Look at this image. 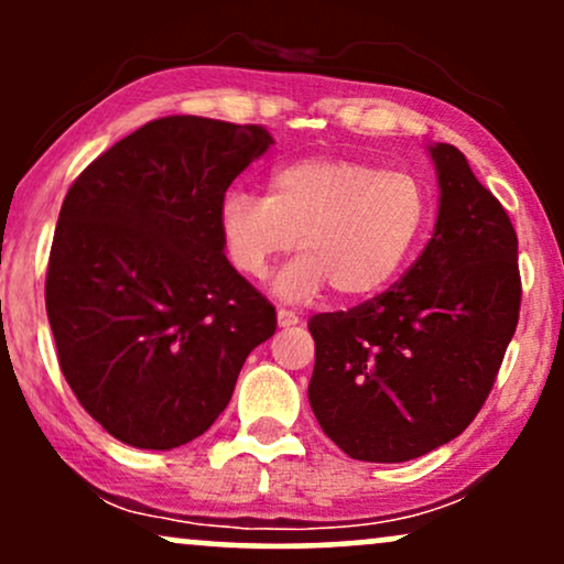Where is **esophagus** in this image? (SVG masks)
<instances>
[{
	"label": "esophagus",
	"mask_w": 564,
	"mask_h": 564,
	"mask_svg": "<svg viewBox=\"0 0 564 564\" xmlns=\"http://www.w3.org/2000/svg\"><path fill=\"white\" fill-rule=\"evenodd\" d=\"M300 323V315L291 313V310H278V326L281 328H291Z\"/></svg>",
	"instance_id": "obj_1"
}]
</instances>
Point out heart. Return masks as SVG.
Here are the masks:
<instances>
[{
  "mask_svg": "<svg viewBox=\"0 0 564 564\" xmlns=\"http://www.w3.org/2000/svg\"><path fill=\"white\" fill-rule=\"evenodd\" d=\"M430 219V191L416 174L307 156L275 166L264 198L230 191L219 200L217 236L230 268L254 281L296 241L302 254L273 283L283 300H313L328 286L341 300H368L411 264Z\"/></svg>",
  "mask_w": 564,
  "mask_h": 564,
  "instance_id": "b5f03b06",
  "label": "heart"
}]
</instances>
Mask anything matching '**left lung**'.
<instances>
[{
  "label": "left lung",
  "mask_w": 564,
  "mask_h": 564,
  "mask_svg": "<svg viewBox=\"0 0 564 564\" xmlns=\"http://www.w3.org/2000/svg\"><path fill=\"white\" fill-rule=\"evenodd\" d=\"M437 223L394 286L307 328V398L321 430L358 462L398 464L451 443L477 416L520 318L517 232L448 142L430 145Z\"/></svg>",
  "instance_id": "8db88e82"
}]
</instances>
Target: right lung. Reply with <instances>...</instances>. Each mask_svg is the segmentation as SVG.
Wrapping results in <instances>:
<instances>
[{
    "label": "right lung",
    "instance_id": "obj_1",
    "mask_svg": "<svg viewBox=\"0 0 564 564\" xmlns=\"http://www.w3.org/2000/svg\"><path fill=\"white\" fill-rule=\"evenodd\" d=\"M273 138L264 127L166 116L108 148L66 193L44 302L84 411L132 448L204 435L275 307L225 260L217 209Z\"/></svg>",
    "mask_w": 564,
    "mask_h": 564
}]
</instances>
